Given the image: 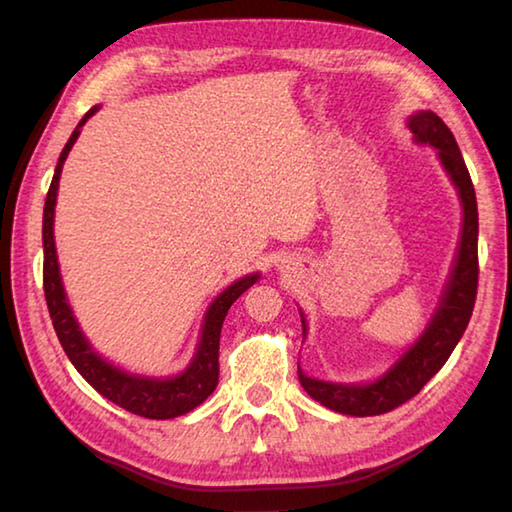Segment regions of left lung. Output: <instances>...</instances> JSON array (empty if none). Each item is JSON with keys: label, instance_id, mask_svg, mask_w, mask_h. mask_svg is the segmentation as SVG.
<instances>
[{"label": "left lung", "instance_id": "left-lung-1", "mask_svg": "<svg viewBox=\"0 0 512 512\" xmlns=\"http://www.w3.org/2000/svg\"><path fill=\"white\" fill-rule=\"evenodd\" d=\"M409 128L420 144L438 149V158L458 189L463 203L461 244H458L456 264L429 327L384 377L363 386L332 384V381L311 379L298 368L302 388L316 402L343 415H359V418L381 415L418 395L422 386L445 366L456 343L461 341L474 309L476 287H479V210H476L470 171L465 167L452 131L436 112L420 110L409 119ZM302 327H305V318H302Z\"/></svg>", "mask_w": 512, "mask_h": 512}]
</instances>
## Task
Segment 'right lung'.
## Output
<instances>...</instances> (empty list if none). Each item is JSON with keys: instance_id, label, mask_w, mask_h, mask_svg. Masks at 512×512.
<instances>
[{"instance_id": "right-lung-1", "label": "right lung", "mask_w": 512, "mask_h": 512, "mask_svg": "<svg viewBox=\"0 0 512 512\" xmlns=\"http://www.w3.org/2000/svg\"><path fill=\"white\" fill-rule=\"evenodd\" d=\"M94 112H97V106L85 112V117L79 121V126L74 128L72 137L67 140L65 149L58 158L54 180H51L45 201V216H42V246H45L42 284H45L49 316L69 361L74 363V368L81 372L83 379L88 381L94 391H99L103 397H108L110 402L121 406V409L142 415V418H178V415L194 411L198 404H203L207 397L214 393L216 384H219V339L225 314H228L232 302H235L241 293L253 287L259 273L241 277V280L230 284V287L212 302L203 320L201 343H198L194 359L189 363V368L185 372H180L178 377L153 379L128 375V372L115 368L106 359H101L99 354L90 348L88 339H85L79 323H76L72 309L67 305L54 244V207L58 196L60 171H63L67 153L72 151L76 137L81 135V126L94 115Z\"/></svg>"}]
</instances>
